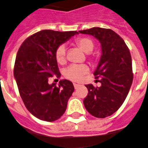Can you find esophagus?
Segmentation results:
<instances>
[{"instance_id": "obj_1", "label": "esophagus", "mask_w": 148, "mask_h": 148, "mask_svg": "<svg viewBox=\"0 0 148 148\" xmlns=\"http://www.w3.org/2000/svg\"><path fill=\"white\" fill-rule=\"evenodd\" d=\"M74 88H75V89H77V88L79 87V86H80V84H75V83H74Z\"/></svg>"}]
</instances>
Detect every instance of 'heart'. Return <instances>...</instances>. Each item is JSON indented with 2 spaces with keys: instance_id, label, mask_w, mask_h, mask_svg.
Here are the masks:
<instances>
[{
  "instance_id": "1",
  "label": "heart",
  "mask_w": 148,
  "mask_h": 148,
  "mask_svg": "<svg viewBox=\"0 0 148 148\" xmlns=\"http://www.w3.org/2000/svg\"><path fill=\"white\" fill-rule=\"evenodd\" d=\"M76 45L84 53H89L94 49V42L92 40L86 37H83L76 40ZM56 59L58 63L63 64L66 62V48L62 44L56 50ZM89 71L86 64H71L64 71V77L74 82H79L84 78V76Z\"/></svg>"
}]
</instances>
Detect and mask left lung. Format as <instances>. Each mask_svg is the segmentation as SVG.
Returning <instances> with one entry per match:
<instances>
[{
    "label": "left lung",
    "instance_id": "8db88e82",
    "mask_svg": "<svg viewBox=\"0 0 148 148\" xmlns=\"http://www.w3.org/2000/svg\"><path fill=\"white\" fill-rule=\"evenodd\" d=\"M79 32L101 43L102 55L94 72L95 79L101 78V86L85 85L88 95L84 104L92 116L105 118L120 108L130 91L133 80L131 54L123 38L112 30L94 27Z\"/></svg>",
    "mask_w": 148,
    "mask_h": 148
}]
</instances>
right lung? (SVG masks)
I'll list each match as a JSON object with an SVG mask.
<instances>
[{"instance_id": "obj_1", "label": "right lung", "mask_w": 148, "mask_h": 148, "mask_svg": "<svg viewBox=\"0 0 148 148\" xmlns=\"http://www.w3.org/2000/svg\"><path fill=\"white\" fill-rule=\"evenodd\" d=\"M78 34L74 32L42 30L22 43L16 57L14 77L26 108L40 120L53 122L62 116L74 87L68 80L48 84L61 76L56 59L59 46Z\"/></svg>"}]
</instances>
